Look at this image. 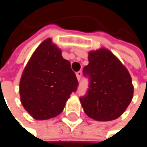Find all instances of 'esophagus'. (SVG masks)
Segmentation results:
<instances>
[{
    "label": "esophagus",
    "mask_w": 147,
    "mask_h": 147,
    "mask_svg": "<svg viewBox=\"0 0 147 147\" xmlns=\"http://www.w3.org/2000/svg\"><path fill=\"white\" fill-rule=\"evenodd\" d=\"M82 71H77V72L76 73V78H77V80H78V81H80L81 76H82Z\"/></svg>",
    "instance_id": "esophagus-1"
}]
</instances>
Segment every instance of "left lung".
<instances>
[{
    "label": "left lung",
    "mask_w": 147,
    "mask_h": 147,
    "mask_svg": "<svg viewBox=\"0 0 147 147\" xmlns=\"http://www.w3.org/2000/svg\"><path fill=\"white\" fill-rule=\"evenodd\" d=\"M83 75L89 79L88 90L80 98L84 112L96 121L118 118L133 99L134 86L130 74L108 49L88 53V65Z\"/></svg>",
    "instance_id": "obj_1"
}]
</instances>
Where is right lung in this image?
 <instances>
[{
    "mask_svg": "<svg viewBox=\"0 0 147 147\" xmlns=\"http://www.w3.org/2000/svg\"><path fill=\"white\" fill-rule=\"evenodd\" d=\"M61 50L46 39L33 53L19 82L21 103L36 120H47L60 114L65 102L78 86L71 63Z\"/></svg>",
    "mask_w": 147,
    "mask_h": 147,
    "instance_id": "1",
    "label": "right lung"
}]
</instances>
